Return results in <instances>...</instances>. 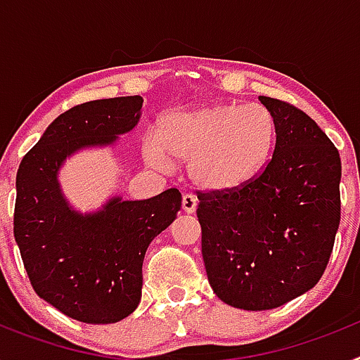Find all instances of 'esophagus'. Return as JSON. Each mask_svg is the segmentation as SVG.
Returning a JSON list of instances; mask_svg holds the SVG:
<instances>
[{
  "label": "esophagus",
  "mask_w": 360,
  "mask_h": 360,
  "mask_svg": "<svg viewBox=\"0 0 360 360\" xmlns=\"http://www.w3.org/2000/svg\"><path fill=\"white\" fill-rule=\"evenodd\" d=\"M196 205H198V198L195 195H191V193H186L182 196V209L186 212H195Z\"/></svg>",
  "instance_id": "esophagus-1"
}]
</instances>
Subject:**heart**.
<instances>
[{
  "label": "heart",
  "mask_w": 360,
  "mask_h": 360,
  "mask_svg": "<svg viewBox=\"0 0 360 360\" xmlns=\"http://www.w3.org/2000/svg\"><path fill=\"white\" fill-rule=\"evenodd\" d=\"M274 117L259 104L212 103L167 111L158 133L146 136V157L167 165L171 157L189 160V174L207 189H232L252 178L274 146Z\"/></svg>",
  "instance_id": "b5f03b06"
}]
</instances>
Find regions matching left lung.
Wrapping results in <instances>:
<instances>
[{
  "label": "left lung",
  "instance_id": "8db88e82",
  "mask_svg": "<svg viewBox=\"0 0 360 360\" xmlns=\"http://www.w3.org/2000/svg\"><path fill=\"white\" fill-rule=\"evenodd\" d=\"M272 155L238 187L198 191L202 256L212 290L243 310H270L316 287L341 221L339 151L303 110L259 97Z\"/></svg>",
  "mask_w": 360,
  "mask_h": 360
}]
</instances>
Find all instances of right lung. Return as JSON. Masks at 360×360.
<instances>
[{"mask_svg":"<svg viewBox=\"0 0 360 360\" xmlns=\"http://www.w3.org/2000/svg\"><path fill=\"white\" fill-rule=\"evenodd\" d=\"M141 108V95L70 108L19 164L14 238L30 285L81 323H117L139 307L146 250L182 207L178 189L142 202L113 198L88 216L73 212L61 196L57 171L63 160L84 146L111 144L135 128Z\"/></svg>","mask_w":360,"mask_h":360,"instance_id":"1","label":"right lung"}]
</instances>
